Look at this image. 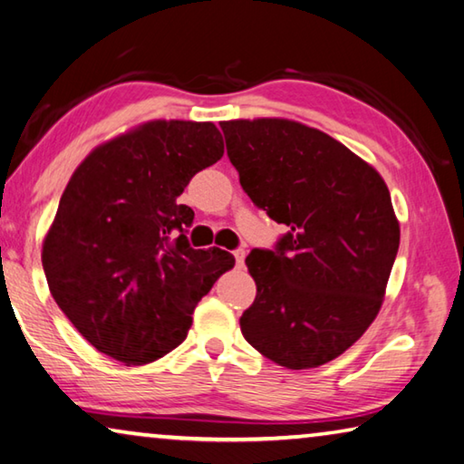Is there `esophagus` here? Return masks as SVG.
Here are the masks:
<instances>
[{"mask_svg":"<svg viewBox=\"0 0 464 464\" xmlns=\"http://www.w3.org/2000/svg\"><path fill=\"white\" fill-rule=\"evenodd\" d=\"M245 256H246V250H245V248L234 250V258H237V265H238V266L245 265Z\"/></svg>","mask_w":464,"mask_h":464,"instance_id":"1","label":"esophagus"}]
</instances>
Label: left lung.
I'll use <instances>...</instances> for the list:
<instances>
[{
	"instance_id": "left-lung-1",
	"label": "left lung",
	"mask_w": 464,
	"mask_h": 464,
	"mask_svg": "<svg viewBox=\"0 0 464 464\" xmlns=\"http://www.w3.org/2000/svg\"><path fill=\"white\" fill-rule=\"evenodd\" d=\"M255 206L289 232L246 258L256 283L246 343L287 369H315L377 318L400 248L383 177L343 142L295 120L219 121Z\"/></svg>"
}]
</instances>
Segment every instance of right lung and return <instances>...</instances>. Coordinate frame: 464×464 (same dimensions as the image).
Wrapping results in <instances>:
<instances>
[{
    "label": "right lung",
    "mask_w": 464,
    "mask_h": 464,
    "mask_svg": "<svg viewBox=\"0 0 464 464\" xmlns=\"http://www.w3.org/2000/svg\"><path fill=\"white\" fill-rule=\"evenodd\" d=\"M222 154L211 121L150 120L95 146L63 193L43 242L48 289L79 334L126 367L181 344L195 305L234 266L222 248L189 246L193 209L177 201Z\"/></svg>",
    "instance_id": "obj_1"
}]
</instances>
